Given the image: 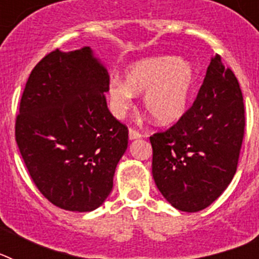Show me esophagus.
<instances>
[{
	"label": "esophagus",
	"instance_id": "1",
	"mask_svg": "<svg viewBox=\"0 0 259 259\" xmlns=\"http://www.w3.org/2000/svg\"><path fill=\"white\" fill-rule=\"evenodd\" d=\"M128 137H130V140H135V139H140V137H143V135H141L139 131H136L135 128H130V131H128Z\"/></svg>",
	"mask_w": 259,
	"mask_h": 259
}]
</instances>
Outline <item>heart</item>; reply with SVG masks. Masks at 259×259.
Segmentation results:
<instances>
[{
    "mask_svg": "<svg viewBox=\"0 0 259 259\" xmlns=\"http://www.w3.org/2000/svg\"><path fill=\"white\" fill-rule=\"evenodd\" d=\"M125 83L110 80L107 97L111 113L123 118L134 102V93L144 92L143 105L159 124H172L185 114L196 84L191 62L172 56L148 57L125 68Z\"/></svg>",
    "mask_w": 259,
    "mask_h": 259,
    "instance_id": "heart-1",
    "label": "heart"
}]
</instances>
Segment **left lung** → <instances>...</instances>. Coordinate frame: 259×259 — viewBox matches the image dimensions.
I'll use <instances>...</instances> for the list:
<instances>
[{
	"label": "left lung",
	"mask_w": 259,
	"mask_h": 259,
	"mask_svg": "<svg viewBox=\"0 0 259 259\" xmlns=\"http://www.w3.org/2000/svg\"><path fill=\"white\" fill-rule=\"evenodd\" d=\"M244 132L239 81L215 54L193 105L168 130L150 136L153 178L163 197L182 211L211 205L236 172Z\"/></svg>",
	"instance_id": "1"
}]
</instances>
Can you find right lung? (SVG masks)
I'll return each mask as SVG.
<instances>
[{"label":"right lung","instance_id":"1","mask_svg":"<svg viewBox=\"0 0 259 259\" xmlns=\"http://www.w3.org/2000/svg\"><path fill=\"white\" fill-rule=\"evenodd\" d=\"M107 70L89 47L53 50L27 80L15 140L31 179L48 201L92 211L113 189L128 128L107 109Z\"/></svg>","mask_w":259,"mask_h":259}]
</instances>
